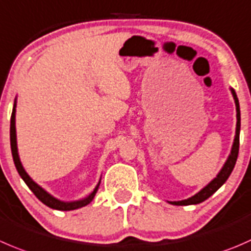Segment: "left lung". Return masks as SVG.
<instances>
[{"label":"left lung","instance_id":"1","mask_svg":"<svg viewBox=\"0 0 251 251\" xmlns=\"http://www.w3.org/2000/svg\"><path fill=\"white\" fill-rule=\"evenodd\" d=\"M233 94V98H234L235 101V106H237V130H235V138H234V143H233L232 147V152H230L229 157H228L227 162L226 164L223 165L222 170L218 173L217 176L202 189L200 193H198L196 195H194L193 198L187 199V200H182V201H173L170 202L172 205H176V206H187V205H198V203L202 202V201L207 200L211 195L216 193V191L227 181V179L229 177L230 173H232L233 168H234L235 162H237L238 158V152H239V132H240V109H239V101H238L237 94H235L234 89H230Z\"/></svg>","mask_w":251,"mask_h":251}]
</instances>
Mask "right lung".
<instances>
[{"mask_svg": "<svg viewBox=\"0 0 251 251\" xmlns=\"http://www.w3.org/2000/svg\"><path fill=\"white\" fill-rule=\"evenodd\" d=\"M9 136H11V151H12V155H13V162L14 165H16L17 170H18L19 175H21L22 179L24 180L28 187L33 191L34 195L44 203L48 207L53 208V210H58V211H71V210H76V208L83 207V206L88 205L91 203V201L93 200L94 196H96L97 190H98L99 184L100 181L98 182V185L96 186V189L93 190V193L88 196V198L83 199V200L79 201H74V202H64V201H60L57 199L52 198L50 194L46 193L44 190L43 187L39 186L36 182H34L33 180L30 179L26 172L24 170L23 165H22L21 160H19V155H18V150H17V138H16V103H14L13 110H12V116H11V130H9Z\"/></svg>", "mask_w": 251, "mask_h": 251, "instance_id": "obj_1", "label": "right lung"}]
</instances>
